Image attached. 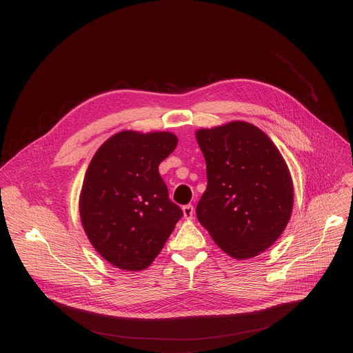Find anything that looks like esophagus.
Masks as SVG:
<instances>
[{"label": "esophagus", "instance_id": "34e87169", "mask_svg": "<svg viewBox=\"0 0 353 353\" xmlns=\"http://www.w3.org/2000/svg\"><path fill=\"white\" fill-rule=\"evenodd\" d=\"M183 216H184V219L191 220L194 217V206L192 205L183 206Z\"/></svg>", "mask_w": 353, "mask_h": 353}]
</instances>
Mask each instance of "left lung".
<instances>
[{
	"instance_id": "obj_1",
	"label": "left lung",
	"mask_w": 353,
	"mask_h": 353,
	"mask_svg": "<svg viewBox=\"0 0 353 353\" xmlns=\"http://www.w3.org/2000/svg\"><path fill=\"white\" fill-rule=\"evenodd\" d=\"M208 187L196 217L228 256L244 261L270 248L294 206L290 169L274 143L252 123L232 121L195 132Z\"/></svg>"
}]
</instances>
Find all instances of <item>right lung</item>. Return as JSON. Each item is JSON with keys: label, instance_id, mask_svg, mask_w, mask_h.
Returning <instances> with one entry per match:
<instances>
[{"label": "right lung", "instance_id": "1", "mask_svg": "<svg viewBox=\"0 0 353 353\" xmlns=\"http://www.w3.org/2000/svg\"><path fill=\"white\" fill-rule=\"evenodd\" d=\"M177 141L170 132L122 130L97 150L85 170L80 220L94 250L117 269L151 266L183 216L158 170Z\"/></svg>", "mask_w": 353, "mask_h": 353}]
</instances>
